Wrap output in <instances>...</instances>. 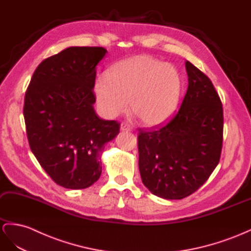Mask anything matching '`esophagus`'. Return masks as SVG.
Segmentation results:
<instances>
[{"label": "esophagus", "mask_w": 251, "mask_h": 251, "mask_svg": "<svg viewBox=\"0 0 251 251\" xmlns=\"http://www.w3.org/2000/svg\"><path fill=\"white\" fill-rule=\"evenodd\" d=\"M121 130L122 131H131V127L129 126L128 124H126V123H122L121 124Z\"/></svg>", "instance_id": "34e87169"}]
</instances>
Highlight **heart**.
Instances as JSON below:
<instances>
[{
	"instance_id": "1",
	"label": "heart",
	"mask_w": 251,
	"mask_h": 251,
	"mask_svg": "<svg viewBox=\"0 0 251 251\" xmlns=\"http://www.w3.org/2000/svg\"><path fill=\"white\" fill-rule=\"evenodd\" d=\"M182 79L178 70L148 55H136L112 66L96 80L94 92L101 114L116 118L128 108L149 127L164 124L178 106Z\"/></svg>"
}]
</instances>
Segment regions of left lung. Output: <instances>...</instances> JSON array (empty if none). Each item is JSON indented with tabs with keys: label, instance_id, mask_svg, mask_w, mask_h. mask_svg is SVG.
Instances as JSON below:
<instances>
[{
	"label": "left lung",
	"instance_id": "1",
	"mask_svg": "<svg viewBox=\"0 0 251 251\" xmlns=\"http://www.w3.org/2000/svg\"><path fill=\"white\" fill-rule=\"evenodd\" d=\"M189 86L178 112L164 126L139 129V168L152 194L168 200L196 192L219 163L223 108L209 78L185 61Z\"/></svg>",
	"mask_w": 251,
	"mask_h": 251
}]
</instances>
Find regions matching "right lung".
Returning a JSON list of instances; mask_svg holds the SVG:
<instances>
[{
	"label": "right lung",
	"instance_id": "1",
	"mask_svg": "<svg viewBox=\"0 0 251 251\" xmlns=\"http://www.w3.org/2000/svg\"><path fill=\"white\" fill-rule=\"evenodd\" d=\"M102 47H70L36 68L25 95L31 151L51 178L72 190L91 187L102 172L103 146L120 131L94 109L96 67Z\"/></svg>",
	"mask_w": 251,
	"mask_h": 251
}]
</instances>
